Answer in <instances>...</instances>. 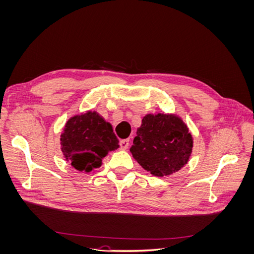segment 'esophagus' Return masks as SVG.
<instances>
[{
    "label": "esophagus",
    "mask_w": 254,
    "mask_h": 254,
    "mask_svg": "<svg viewBox=\"0 0 254 254\" xmlns=\"http://www.w3.org/2000/svg\"><path fill=\"white\" fill-rule=\"evenodd\" d=\"M128 146H129V140L125 139V140H121L120 141V148L121 149L125 150V149L128 148Z\"/></svg>",
    "instance_id": "34e87169"
}]
</instances>
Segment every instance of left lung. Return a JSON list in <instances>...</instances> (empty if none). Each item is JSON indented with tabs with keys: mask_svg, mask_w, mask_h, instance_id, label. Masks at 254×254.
I'll list each match as a JSON object with an SVG mask.
<instances>
[{
	"mask_svg": "<svg viewBox=\"0 0 254 254\" xmlns=\"http://www.w3.org/2000/svg\"><path fill=\"white\" fill-rule=\"evenodd\" d=\"M193 139L181 119L173 114H147L137 129L132 157L145 171L163 177L178 172L191 153Z\"/></svg>",
	"mask_w": 254,
	"mask_h": 254,
	"instance_id": "left-lung-1",
	"label": "left lung"
}]
</instances>
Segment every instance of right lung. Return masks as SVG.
<instances>
[{"mask_svg": "<svg viewBox=\"0 0 254 254\" xmlns=\"http://www.w3.org/2000/svg\"><path fill=\"white\" fill-rule=\"evenodd\" d=\"M60 141L65 159L79 172L99 167L110 151L119 148L112 126L95 111L68 120Z\"/></svg>", "mask_w": 254, "mask_h": 254, "instance_id": "add662e5", "label": "right lung"}]
</instances>
